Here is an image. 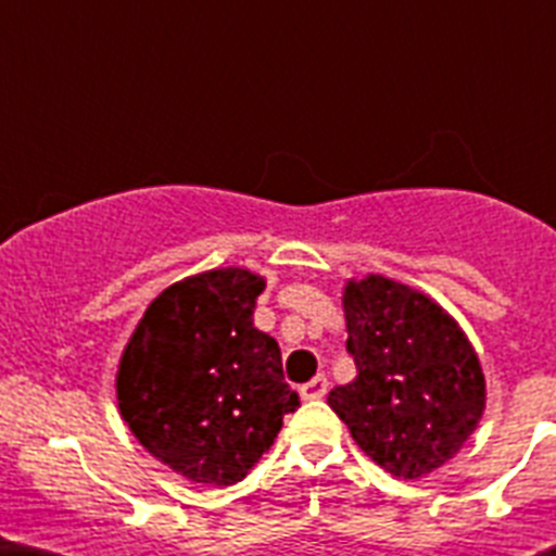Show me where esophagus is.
<instances>
[{
	"mask_svg": "<svg viewBox=\"0 0 556 556\" xmlns=\"http://www.w3.org/2000/svg\"><path fill=\"white\" fill-rule=\"evenodd\" d=\"M326 392H328V378L326 376H314L312 381H306V384L301 387L303 401H317V397H323Z\"/></svg>",
	"mask_w": 556,
	"mask_h": 556,
	"instance_id": "1",
	"label": "esophagus"
}]
</instances>
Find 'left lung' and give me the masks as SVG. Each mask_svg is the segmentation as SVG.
<instances>
[{"instance_id": "left-lung-1", "label": "left lung", "mask_w": 556, "mask_h": 556, "mask_svg": "<svg viewBox=\"0 0 556 556\" xmlns=\"http://www.w3.org/2000/svg\"><path fill=\"white\" fill-rule=\"evenodd\" d=\"M356 378L328 406L356 445L395 479H424L470 440L488 384L468 333L434 298L387 275L342 289Z\"/></svg>"}]
</instances>
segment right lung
Instances as JSON below:
<instances>
[{"label":"right lung","instance_id":"1","mask_svg":"<svg viewBox=\"0 0 556 556\" xmlns=\"http://www.w3.org/2000/svg\"><path fill=\"white\" fill-rule=\"evenodd\" d=\"M264 289V275L244 267L189 275L147 306L119 356L122 420L194 484L242 481L301 406L281 348L253 326Z\"/></svg>","mask_w":556,"mask_h":556}]
</instances>
